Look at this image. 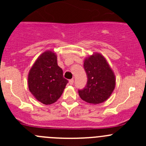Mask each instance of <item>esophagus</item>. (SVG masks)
Segmentation results:
<instances>
[{"label":"esophagus","instance_id":"obj_1","mask_svg":"<svg viewBox=\"0 0 146 146\" xmlns=\"http://www.w3.org/2000/svg\"><path fill=\"white\" fill-rule=\"evenodd\" d=\"M73 82H74V80H73V79H70V80H69V84H70V85H73Z\"/></svg>","mask_w":146,"mask_h":146}]
</instances>
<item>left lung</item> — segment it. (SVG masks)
Returning a JSON list of instances; mask_svg holds the SVG:
<instances>
[{"label":"left lung","mask_w":146,"mask_h":146,"mask_svg":"<svg viewBox=\"0 0 146 146\" xmlns=\"http://www.w3.org/2000/svg\"><path fill=\"white\" fill-rule=\"evenodd\" d=\"M84 68L88 76L87 85L78 94L83 101L92 104L104 102L115 88V75L103 55L94 53L85 58Z\"/></svg>","instance_id":"left-lung-1"}]
</instances>
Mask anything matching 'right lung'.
<instances>
[{
    "instance_id": "obj_1",
    "label": "right lung",
    "mask_w": 146,
    "mask_h": 146,
    "mask_svg": "<svg viewBox=\"0 0 146 146\" xmlns=\"http://www.w3.org/2000/svg\"><path fill=\"white\" fill-rule=\"evenodd\" d=\"M68 82L57 64L56 54L50 50L38 57L28 73L29 91L36 100L46 105L59 99Z\"/></svg>"
}]
</instances>
